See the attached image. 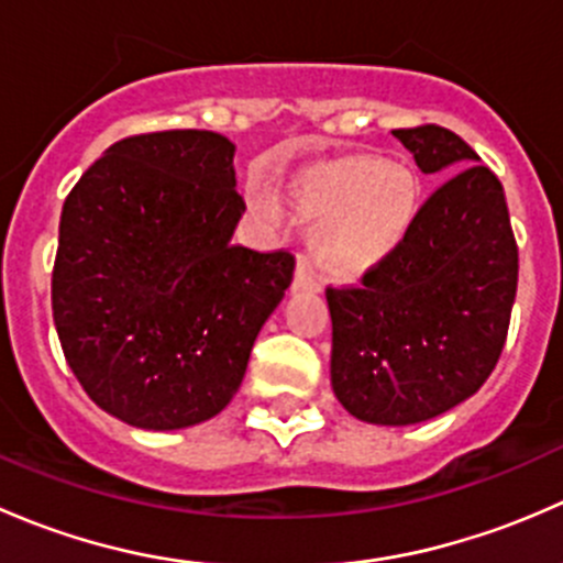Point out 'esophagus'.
<instances>
[{"label":"esophagus","mask_w":563,"mask_h":563,"mask_svg":"<svg viewBox=\"0 0 563 563\" xmlns=\"http://www.w3.org/2000/svg\"><path fill=\"white\" fill-rule=\"evenodd\" d=\"M294 294H305V291H321V280L313 269H310L308 261H299L297 272H294Z\"/></svg>","instance_id":"34e87169"}]
</instances>
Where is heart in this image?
I'll return each mask as SVG.
<instances>
[{"mask_svg": "<svg viewBox=\"0 0 563 563\" xmlns=\"http://www.w3.org/2000/svg\"><path fill=\"white\" fill-rule=\"evenodd\" d=\"M417 179L395 163L345 157L302 176L291 209L313 231V253L323 269L343 277L365 275L406 240L417 214ZM247 201L264 220L280 218L275 198L253 181Z\"/></svg>", "mask_w": 563, "mask_h": 563, "instance_id": "heart-1", "label": "heart"}]
</instances>
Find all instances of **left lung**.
<instances>
[{"label": "left lung", "instance_id": "left-lung-1", "mask_svg": "<svg viewBox=\"0 0 563 563\" xmlns=\"http://www.w3.org/2000/svg\"><path fill=\"white\" fill-rule=\"evenodd\" d=\"M419 172H455L406 240L360 286L327 288L332 389L371 424L428 422L496 367L518 294V245L501 181L452 130H391Z\"/></svg>", "mask_w": 563, "mask_h": 563}]
</instances>
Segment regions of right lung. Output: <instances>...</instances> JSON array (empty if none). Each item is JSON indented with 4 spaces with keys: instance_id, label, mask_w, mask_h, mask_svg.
Instances as JSON below:
<instances>
[{
    "instance_id": "add662e5",
    "label": "right lung",
    "mask_w": 563,
    "mask_h": 563,
    "mask_svg": "<svg viewBox=\"0 0 563 563\" xmlns=\"http://www.w3.org/2000/svg\"><path fill=\"white\" fill-rule=\"evenodd\" d=\"M209 130L122 139L65 198L51 305L84 391L133 428L223 411L294 277L286 250L234 245L245 201Z\"/></svg>"
}]
</instances>
